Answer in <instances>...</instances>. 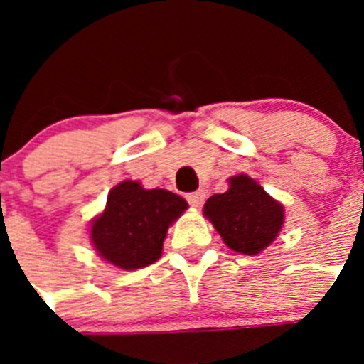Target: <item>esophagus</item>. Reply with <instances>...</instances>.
Instances as JSON below:
<instances>
[{"mask_svg":"<svg viewBox=\"0 0 364 364\" xmlns=\"http://www.w3.org/2000/svg\"><path fill=\"white\" fill-rule=\"evenodd\" d=\"M186 198H188L189 205H193V208H200L202 202H204V198H205V193L202 191V189H198V191L188 193V195H186Z\"/></svg>","mask_w":364,"mask_h":364,"instance_id":"obj_1","label":"esophagus"}]
</instances>
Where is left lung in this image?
<instances>
[{
	"mask_svg": "<svg viewBox=\"0 0 364 364\" xmlns=\"http://www.w3.org/2000/svg\"><path fill=\"white\" fill-rule=\"evenodd\" d=\"M230 189L204 204V215L233 252L257 255L282 230L284 208L247 175L231 176Z\"/></svg>",
	"mask_w": 364,
	"mask_h": 364,
	"instance_id": "left-lung-1",
	"label": "left lung"
}]
</instances>
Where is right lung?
I'll return each mask as SVG.
<instances>
[{
    "label": "right lung",
    "instance_id": "obj_1",
    "mask_svg": "<svg viewBox=\"0 0 364 364\" xmlns=\"http://www.w3.org/2000/svg\"><path fill=\"white\" fill-rule=\"evenodd\" d=\"M186 210L188 202L175 193L124 180L109 191L104 213L92 220L91 242L117 268H146L160 259L167 230Z\"/></svg>",
    "mask_w": 364,
    "mask_h": 364
}]
</instances>
